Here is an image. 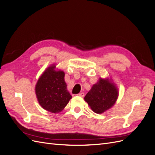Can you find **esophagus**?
I'll return each mask as SVG.
<instances>
[{
	"instance_id": "34e87169",
	"label": "esophagus",
	"mask_w": 155,
	"mask_h": 155,
	"mask_svg": "<svg viewBox=\"0 0 155 155\" xmlns=\"http://www.w3.org/2000/svg\"><path fill=\"white\" fill-rule=\"evenodd\" d=\"M78 96H80V97H83L84 96V93L81 92V93H79L78 94H77Z\"/></svg>"
}]
</instances>
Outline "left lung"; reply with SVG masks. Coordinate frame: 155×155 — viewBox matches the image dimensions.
I'll use <instances>...</instances> for the list:
<instances>
[{"instance_id": "1", "label": "left lung", "mask_w": 155, "mask_h": 155, "mask_svg": "<svg viewBox=\"0 0 155 155\" xmlns=\"http://www.w3.org/2000/svg\"><path fill=\"white\" fill-rule=\"evenodd\" d=\"M119 91L110 78H100L84 97L91 109L96 114H102L114 106Z\"/></svg>"}]
</instances>
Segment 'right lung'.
<instances>
[{"mask_svg":"<svg viewBox=\"0 0 155 155\" xmlns=\"http://www.w3.org/2000/svg\"><path fill=\"white\" fill-rule=\"evenodd\" d=\"M64 72L51 64L41 75L35 91L37 101L45 110L59 113L67 106L72 96L67 90Z\"/></svg>","mask_w":155,"mask_h":155,"instance_id":"obj_1","label":"right lung"}]
</instances>
